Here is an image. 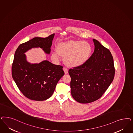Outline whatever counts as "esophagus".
<instances>
[{
	"instance_id": "34e87169",
	"label": "esophagus",
	"mask_w": 133,
	"mask_h": 133,
	"mask_svg": "<svg viewBox=\"0 0 133 133\" xmlns=\"http://www.w3.org/2000/svg\"><path fill=\"white\" fill-rule=\"evenodd\" d=\"M64 71L65 74H68V69L66 68H64Z\"/></svg>"
}]
</instances>
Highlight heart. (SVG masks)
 Instances as JSON below:
<instances>
[{"label": "heart", "mask_w": 133, "mask_h": 133, "mask_svg": "<svg viewBox=\"0 0 133 133\" xmlns=\"http://www.w3.org/2000/svg\"><path fill=\"white\" fill-rule=\"evenodd\" d=\"M57 51L52 53L51 58L60 60V55L64 56L65 64L71 67H78L84 64L89 59L91 52L90 44L87 42L70 40L59 43Z\"/></svg>", "instance_id": "heart-1"}]
</instances>
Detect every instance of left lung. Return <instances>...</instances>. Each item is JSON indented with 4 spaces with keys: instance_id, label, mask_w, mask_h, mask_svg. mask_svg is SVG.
Here are the masks:
<instances>
[{
    "instance_id": "8db88e82",
    "label": "left lung",
    "mask_w": 133,
    "mask_h": 133,
    "mask_svg": "<svg viewBox=\"0 0 133 133\" xmlns=\"http://www.w3.org/2000/svg\"><path fill=\"white\" fill-rule=\"evenodd\" d=\"M94 50L86 63L69 69L71 94L78 102L89 103L100 98L113 81L115 69L110 51L95 39Z\"/></svg>"
}]
</instances>
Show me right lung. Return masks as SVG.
I'll return each instance as SVG.
<instances>
[{"label": "right lung", "instance_id": "right-lung-1", "mask_svg": "<svg viewBox=\"0 0 133 133\" xmlns=\"http://www.w3.org/2000/svg\"><path fill=\"white\" fill-rule=\"evenodd\" d=\"M54 35L45 38H34L21 44L15 52L12 77L22 94L31 100L43 101L50 97L57 83L64 74L63 66L53 64L47 60L39 64H30L24 54L32 48L39 47L50 54Z\"/></svg>", "mask_w": 133, "mask_h": 133}]
</instances>
